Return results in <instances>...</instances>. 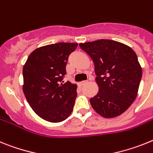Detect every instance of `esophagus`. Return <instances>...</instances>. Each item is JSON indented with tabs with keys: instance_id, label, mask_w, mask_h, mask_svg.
Masks as SVG:
<instances>
[{
	"instance_id": "1",
	"label": "esophagus",
	"mask_w": 153,
	"mask_h": 153,
	"mask_svg": "<svg viewBox=\"0 0 153 153\" xmlns=\"http://www.w3.org/2000/svg\"><path fill=\"white\" fill-rule=\"evenodd\" d=\"M86 83H88L87 81H83V82H79V83H78V85H79L80 86H82V85H85Z\"/></svg>"
}]
</instances>
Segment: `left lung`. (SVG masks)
Returning a JSON list of instances; mask_svg holds the SVG:
<instances>
[{"label": "left lung", "instance_id": "8db88e82", "mask_svg": "<svg viewBox=\"0 0 153 153\" xmlns=\"http://www.w3.org/2000/svg\"><path fill=\"white\" fill-rule=\"evenodd\" d=\"M94 62L97 95L90 99L93 109L110 119L122 115L137 96L143 70L129 46L100 39L79 44Z\"/></svg>", "mask_w": 153, "mask_h": 153}]
</instances>
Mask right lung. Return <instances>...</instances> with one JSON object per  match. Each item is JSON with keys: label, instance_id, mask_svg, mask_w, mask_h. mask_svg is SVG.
Returning <instances> with one entry per match:
<instances>
[{"label": "right lung", "instance_id": "right-lung-1", "mask_svg": "<svg viewBox=\"0 0 153 153\" xmlns=\"http://www.w3.org/2000/svg\"><path fill=\"white\" fill-rule=\"evenodd\" d=\"M77 43L48 45L30 53L23 67V91L30 108L50 123L65 120L73 111L77 85L64 83L69 54Z\"/></svg>", "mask_w": 153, "mask_h": 153}]
</instances>
